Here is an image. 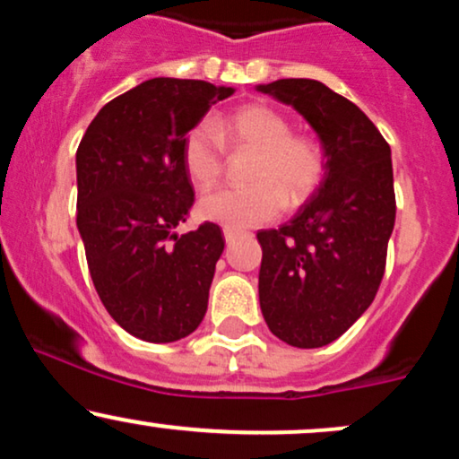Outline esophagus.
<instances>
[{
    "label": "esophagus",
    "instance_id": "obj_1",
    "mask_svg": "<svg viewBox=\"0 0 459 459\" xmlns=\"http://www.w3.org/2000/svg\"><path fill=\"white\" fill-rule=\"evenodd\" d=\"M237 237H239V233H237V230H233V229H224V239H226V244H235V239Z\"/></svg>",
    "mask_w": 459,
    "mask_h": 459
}]
</instances>
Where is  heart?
Wrapping results in <instances>:
<instances>
[{
    "instance_id": "1",
    "label": "heart",
    "mask_w": 459,
    "mask_h": 459,
    "mask_svg": "<svg viewBox=\"0 0 459 459\" xmlns=\"http://www.w3.org/2000/svg\"><path fill=\"white\" fill-rule=\"evenodd\" d=\"M212 123H200L187 134L183 163L198 187H212L224 170V142L229 135L237 146L256 151L252 183L237 189L220 187L200 198L198 212L204 220L224 229L244 230L270 222L282 212L284 203H304L324 177V155L317 142L293 134L291 123L267 105L252 103Z\"/></svg>"
}]
</instances>
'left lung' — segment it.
<instances>
[{"instance_id":"obj_1","label":"left lung","mask_w":459,"mask_h":459,"mask_svg":"<svg viewBox=\"0 0 459 459\" xmlns=\"http://www.w3.org/2000/svg\"><path fill=\"white\" fill-rule=\"evenodd\" d=\"M256 91L298 109L325 157L310 200L289 222L256 233L267 328L313 350L339 339L380 289L397 209L391 146L358 105L315 79H278Z\"/></svg>"}]
</instances>
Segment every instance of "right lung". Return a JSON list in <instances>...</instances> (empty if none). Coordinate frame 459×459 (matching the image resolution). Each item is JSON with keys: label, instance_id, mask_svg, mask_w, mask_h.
<instances>
[{"label": "right lung", "instance_id": "obj_1", "mask_svg": "<svg viewBox=\"0 0 459 459\" xmlns=\"http://www.w3.org/2000/svg\"><path fill=\"white\" fill-rule=\"evenodd\" d=\"M235 91L155 77L94 116L77 149V229L88 270L116 324L149 343L192 334L207 313L218 224L177 235L194 204L187 134Z\"/></svg>", "mask_w": 459, "mask_h": 459}]
</instances>
